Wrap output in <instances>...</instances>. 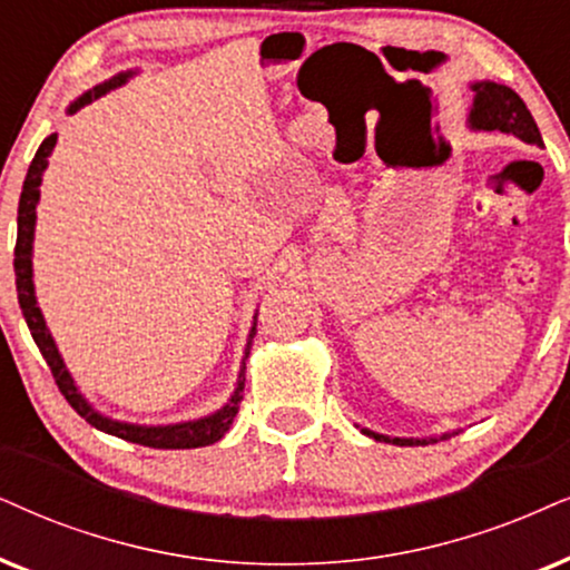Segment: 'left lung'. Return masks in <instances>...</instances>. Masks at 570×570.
Wrapping results in <instances>:
<instances>
[{
	"label": "left lung",
	"instance_id": "obj_1",
	"mask_svg": "<svg viewBox=\"0 0 570 570\" xmlns=\"http://www.w3.org/2000/svg\"><path fill=\"white\" fill-rule=\"evenodd\" d=\"M471 89L476 97H473L471 112H468V128H473V131H502V134L515 136V139H521L525 144H537V147H542V134H539L529 107L523 105V99L518 97L510 86H502L494 81H476L471 83ZM360 431H363L365 436L376 439V442H392L400 446L429 444V442H439V439H450L458 434V431H446L442 436L413 439V436H386L371 429H360Z\"/></svg>",
	"mask_w": 570,
	"mask_h": 570
}]
</instances>
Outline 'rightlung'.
Here are the masks:
<instances>
[{"label":"right lung","mask_w":570,"mask_h":570,"mask_svg":"<svg viewBox=\"0 0 570 570\" xmlns=\"http://www.w3.org/2000/svg\"><path fill=\"white\" fill-rule=\"evenodd\" d=\"M134 76V70L128 73H118L112 76L110 81L94 86L76 102H70L68 115H73L81 107L91 105L94 99H99L102 94L118 89L124 86L128 78ZM57 144V134H49L45 141H41L39 153H36L31 168H28V176L23 181V191H20V202H18V242H16V286H18V302L20 309H23V318L31 328V336L39 347L41 355H45L49 371L60 386V392L65 394V400L70 402V407L76 410L78 415L86 417V423H91L94 429L105 431V434H112L118 439H126V442L134 444H144V446H155V450H194V446H207L215 444L218 439H223L228 429H232L236 413H239V402H242V392H244V371H247V357H249V347L252 338H255V326H257V315L255 323L249 328V338L247 347H244V357H242V368H239V379H236V389L234 394L228 397L226 405L215 413L197 417V421H181V423H165V426H144V423H128V421H115V417L99 413V410L91 407V402L83 397L81 389L70 376L68 365L57 350L52 334H49L45 315H41L39 302H36V286H33V234H36V205H39V186L41 178H45V170L49 165V155H52Z\"/></svg>","instance_id":"right-lung-1"}]
</instances>
